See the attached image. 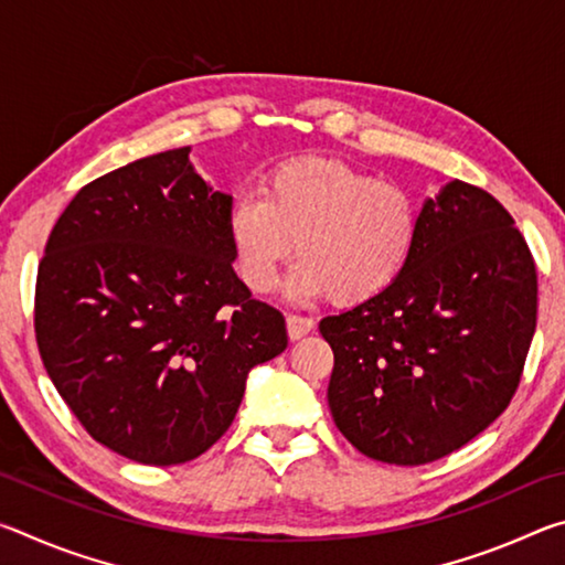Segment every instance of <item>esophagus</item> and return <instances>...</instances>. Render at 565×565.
Returning <instances> with one entry per match:
<instances>
[{
	"instance_id": "1",
	"label": "esophagus",
	"mask_w": 565,
	"mask_h": 565,
	"mask_svg": "<svg viewBox=\"0 0 565 565\" xmlns=\"http://www.w3.org/2000/svg\"><path fill=\"white\" fill-rule=\"evenodd\" d=\"M311 329H313V319L309 317H301V313H289V317H286V331H289L291 341L303 339Z\"/></svg>"
}]
</instances>
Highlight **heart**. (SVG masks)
I'll return each instance as SVG.
<instances>
[{
	"instance_id": "1",
	"label": "heart",
	"mask_w": 565,
	"mask_h": 565,
	"mask_svg": "<svg viewBox=\"0 0 565 565\" xmlns=\"http://www.w3.org/2000/svg\"><path fill=\"white\" fill-rule=\"evenodd\" d=\"M420 226L418 202L398 181L374 179L333 159H294L264 177L259 196H238L226 218L236 271L252 291L289 276L296 299L331 296L356 306L406 271Z\"/></svg>"
}]
</instances>
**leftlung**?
Wrapping results in <instances>:
<instances>
[{
  "label": "left lung",
  "instance_id": "8db88e82",
  "mask_svg": "<svg viewBox=\"0 0 565 565\" xmlns=\"http://www.w3.org/2000/svg\"><path fill=\"white\" fill-rule=\"evenodd\" d=\"M535 309V264L511 214L489 191L448 181L420 209L398 281L319 323L333 351V424L384 463L458 451L511 404Z\"/></svg>",
  "mask_w": 565,
  "mask_h": 565
}]
</instances>
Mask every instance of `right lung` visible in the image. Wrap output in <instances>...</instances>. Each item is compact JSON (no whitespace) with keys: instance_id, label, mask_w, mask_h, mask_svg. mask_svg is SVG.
I'll return each mask as SVG.
<instances>
[{"instance_id":"add662e5","label":"right lung","mask_w":565,"mask_h":565,"mask_svg":"<svg viewBox=\"0 0 565 565\" xmlns=\"http://www.w3.org/2000/svg\"><path fill=\"white\" fill-rule=\"evenodd\" d=\"M189 147L79 189L36 274L46 374L87 434L147 466L202 456L226 434L248 371L286 349L274 306L234 274L232 196Z\"/></svg>"}]
</instances>
